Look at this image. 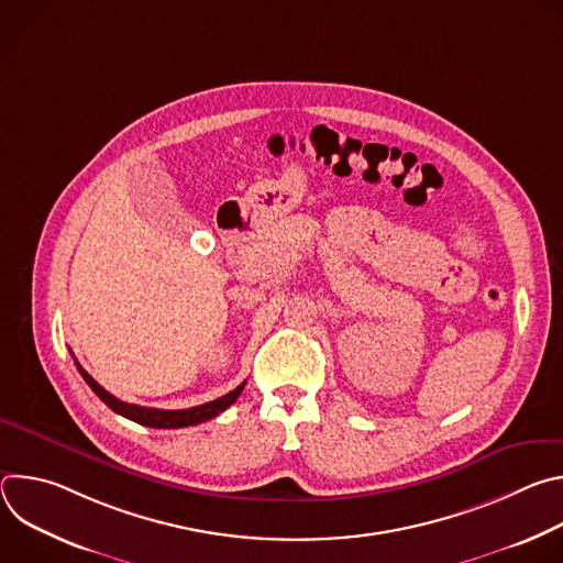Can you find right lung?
Segmentation results:
<instances>
[{"instance_id":"add662e5","label":"right lung","mask_w":563,"mask_h":563,"mask_svg":"<svg viewBox=\"0 0 563 563\" xmlns=\"http://www.w3.org/2000/svg\"><path fill=\"white\" fill-rule=\"evenodd\" d=\"M79 374H82V378L87 380V385L104 400V404L120 417L129 419V421H135L140 426H146V428H159V430H174V428H187V426H198L202 421H209L213 417H218L220 412H224L233 400L240 396V391H243L245 383H240L235 389H231L229 394L216 398V400H209V404H202V406H196V408H189V410H155V408H142V406H133V404H124V400L115 398L113 394H109L93 376H89V372L79 365L75 361Z\"/></svg>"}]
</instances>
